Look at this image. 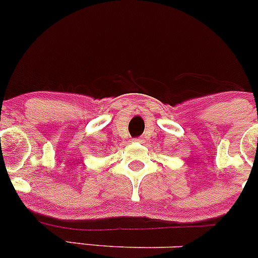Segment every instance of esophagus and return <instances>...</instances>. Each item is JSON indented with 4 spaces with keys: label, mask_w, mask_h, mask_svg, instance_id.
Listing matches in <instances>:
<instances>
[{
    "label": "esophagus",
    "mask_w": 258,
    "mask_h": 258,
    "mask_svg": "<svg viewBox=\"0 0 258 258\" xmlns=\"http://www.w3.org/2000/svg\"><path fill=\"white\" fill-rule=\"evenodd\" d=\"M133 141H135V143H143L144 140H143V139H141V138H135Z\"/></svg>",
    "instance_id": "34e87169"
}]
</instances>
